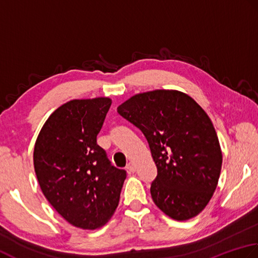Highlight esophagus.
I'll return each instance as SVG.
<instances>
[{"label":"esophagus","instance_id":"obj_1","mask_svg":"<svg viewBox=\"0 0 258 258\" xmlns=\"http://www.w3.org/2000/svg\"><path fill=\"white\" fill-rule=\"evenodd\" d=\"M127 169H128L130 172H135V171H136V166L133 164V162H129L128 166H127Z\"/></svg>","mask_w":258,"mask_h":258}]
</instances>
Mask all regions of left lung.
I'll list each match as a JSON object with an SVG mask.
<instances>
[{"instance_id":"1","label":"left lung","mask_w":258,"mask_h":258,"mask_svg":"<svg viewBox=\"0 0 258 258\" xmlns=\"http://www.w3.org/2000/svg\"><path fill=\"white\" fill-rule=\"evenodd\" d=\"M149 144L157 177L152 201L176 220L203 212L217 187L223 155L212 120L188 94L177 90L138 93L117 108Z\"/></svg>"}]
</instances>
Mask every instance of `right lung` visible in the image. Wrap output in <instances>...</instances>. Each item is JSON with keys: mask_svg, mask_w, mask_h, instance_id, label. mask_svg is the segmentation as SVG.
Here are the masks:
<instances>
[{"mask_svg": "<svg viewBox=\"0 0 258 258\" xmlns=\"http://www.w3.org/2000/svg\"><path fill=\"white\" fill-rule=\"evenodd\" d=\"M110 106L109 98L71 100L50 115L35 141L42 192L68 223L82 229H97L111 218L127 177L97 144Z\"/></svg>", "mask_w": 258, "mask_h": 258, "instance_id": "obj_1", "label": "right lung"}]
</instances>
